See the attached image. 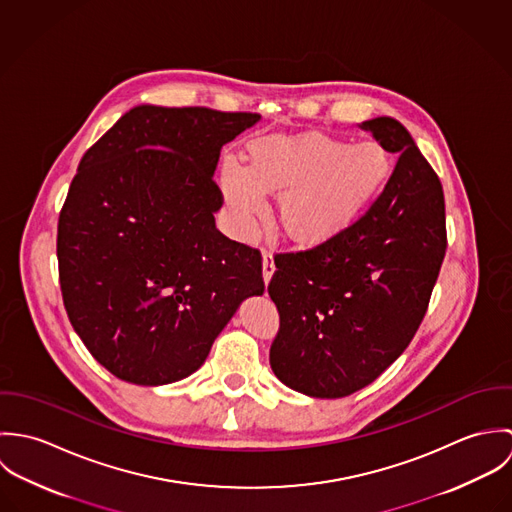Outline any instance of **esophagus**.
Returning a JSON list of instances; mask_svg holds the SVG:
<instances>
[{
  "label": "esophagus",
  "mask_w": 512,
  "mask_h": 512,
  "mask_svg": "<svg viewBox=\"0 0 512 512\" xmlns=\"http://www.w3.org/2000/svg\"><path fill=\"white\" fill-rule=\"evenodd\" d=\"M274 270H276V266H274V256H272L270 252H264V256H262V276H264V282H266V284L272 280Z\"/></svg>",
  "instance_id": "obj_1"
}]
</instances>
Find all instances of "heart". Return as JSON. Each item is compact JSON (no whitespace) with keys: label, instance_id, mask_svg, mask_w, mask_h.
I'll return each instance as SVG.
<instances>
[{"label":"heart","instance_id":"1","mask_svg":"<svg viewBox=\"0 0 512 512\" xmlns=\"http://www.w3.org/2000/svg\"><path fill=\"white\" fill-rule=\"evenodd\" d=\"M392 157L376 142L353 144L325 134L268 136L248 147V167L226 159L220 187L244 228L266 213L264 195H280L278 220L299 246H317L351 228L382 193Z\"/></svg>","mask_w":512,"mask_h":512}]
</instances>
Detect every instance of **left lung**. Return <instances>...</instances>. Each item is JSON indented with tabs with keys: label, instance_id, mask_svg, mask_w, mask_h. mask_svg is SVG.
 Segmentation results:
<instances>
[{
	"label": "left lung",
	"instance_id": "8db88e82",
	"mask_svg": "<svg viewBox=\"0 0 512 512\" xmlns=\"http://www.w3.org/2000/svg\"><path fill=\"white\" fill-rule=\"evenodd\" d=\"M396 167L361 219L311 250L276 254L274 374L313 398L368 386L416 335L447 248L439 177L394 118L361 124Z\"/></svg>",
	"mask_w": 512,
	"mask_h": 512
}]
</instances>
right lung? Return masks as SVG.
Returning <instances> with one entry per match:
<instances>
[{"label": "right lung", "instance_id": "add662e5", "mask_svg": "<svg viewBox=\"0 0 512 512\" xmlns=\"http://www.w3.org/2000/svg\"><path fill=\"white\" fill-rule=\"evenodd\" d=\"M260 114L136 106L94 146L59 217L65 309L90 355L120 380L193 374L250 295L262 256L215 226L220 149Z\"/></svg>", "mask_w": 512, "mask_h": 512}]
</instances>
